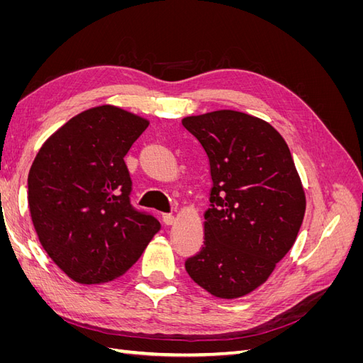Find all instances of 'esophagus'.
<instances>
[{
    "instance_id": "esophagus-1",
    "label": "esophagus",
    "mask_w": 363,
    "mask_h": 363,
    "mask_svg": "<svg viewBox=\"0 0 363 363\" xmlns=\"http://www.w3.org/2000/svg\"><path fill=\"white\" fill-rule=\"evenodd\" d=\"M162 221L167 225H172L175 223V218L171 213H164V215H162Z\"/></svg>"
}]
</instances>
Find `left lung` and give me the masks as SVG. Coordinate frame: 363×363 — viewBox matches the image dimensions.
Instances as JSON below:
<instances>
[{"label": "left lung", "instance_id": "obj_1", "mask_svg": "<svg viewBox=\"0 0 363 363\" xmlns=\"http://www.w3.org/2000/svg\"><path fill=\"white\" fill-rule=\"evenodd\" d=\"M182 124L204 148L212 175L204 245L186 260V271L216 298H240L292 248L306 212L301 179L288 144L267 121L216 111Z\"/></svg>", "mask_w": 363, "mask_h": 363}]
</instances>
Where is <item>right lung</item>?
<instances>
[{"mask_svg": "<svg viewBox=\"0 0 363 363\" xmlns=\"http://www.w3.org/2000/svg\"><path fill=\"white\" fill-rule=\"evenodd\" d=\"M150 121L104 104L75 115L43 142L28 172V208L51 260L82 284L123 276L160 224L130 204L124 157Z\"/></svg>", "mask_w": 363, "mask_h": 363, "instance_id": "1", "label": "right lung"}]
</instances>
